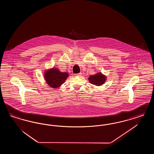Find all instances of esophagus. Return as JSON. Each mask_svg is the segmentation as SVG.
I'll return each mask as SVG.
<instances>
[{"label":"esophagus","mask_w":154,"mask_h":154,"mask_svg":"<svg viewBox=\"0 0 154 154\" xmlns=\"http://www.w3.org/2000/svg\"><path fill=\"white\" fill-rule=\"evenodd\" d=\"M81 75H82V73H80L75 74H74V75H75V76H81Z\"/></svg>","instance_id":"esophagus-1"}]
</instances>
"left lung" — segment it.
Segmentation results:
<instances>
[{"mask_svg": "<svg viewBox=\"0 0 154 154\" xmlns=\"http://www.w3.org/2000/svg\"><path fill=\"white\" fill-rule=\"evenodd\" d=\"M89 81L96 86H100L103 84L106 80V77L102 73H98L94 75H91L88 78Z\"/></svg>", "mask_w": 154, "mask_h": 154, "instance_id": "8db88e82", "label": "left lung"}]
</instances>
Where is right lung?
<instances>
[{
    "label": "right lung",
    "instance_id": "add662e5",
    "mask_svg": "<svg viewBox=\"0 0 154 154\" xmlns=\"http://www.w3.org/2000/svg\"><path fill=\"white\" fill-rule=\"evenodd\" d=\"M68 76L67 73L60 72L57 68L49 69L44 73L45 80L49 86L53 88L59 87L65 82Z\"/></svg>",
    "mask_w": 154,
    "mask_h": 154
}]
</instances>
